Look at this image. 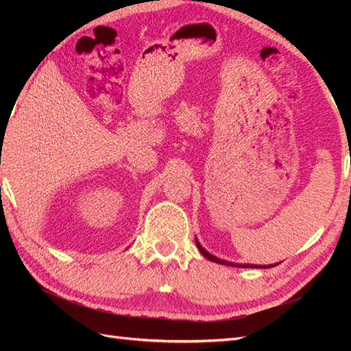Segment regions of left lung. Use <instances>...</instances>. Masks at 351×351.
Listing matches in <instances>:
<instances>
[{"label":"left lung","instance_id":"left-lung-1","mask_svg":"<svg viewBox=\"0 0 351 351\" xmlns=\"http://www.w3.org/2000/svg\"><path fill=\"white\" fill-rule=\"evenodd\" d=\"M196 244H197V249H199V252L204 254V256L206 258V259H209V261H212V262H215V263H221V265H228V267H240V268H271V267H275V265H278V263H274V265H268V267H256V265H237V263H231V262H226V261H222V259H218V258H215V256H212L210 253H208L204 247L200 246V243L196 240Z\"/></svg>","mask_w":351,"mask_h":351}]
</instances>
